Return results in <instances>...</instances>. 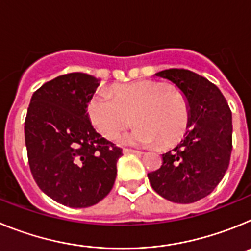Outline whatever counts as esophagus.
<instances>
[{
	"instance_id": "1",
	"label": "esophagus",
	"mask_w": 251,
	"mask_h": 251,
	"mask_svg": "<svg viewBox=\"0 0 251 251\" xmlns=\"http://www.w3.org/2000/svg\"><path fill=\"white\" fill-rule=\"evenodd\" d=\"M123 153H134V154H141L142 151L139 150H132V148H123Z\"/></svg>"
}]
</instances>
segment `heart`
I'll list each match as a JSON object with an SVG mask.
<instances>
[{"mask_svg": "<svg viewBox=\"0 0 251 251\" xmlns=\"http://www.w3.org/2000/svg\"><path fill=\"white\" fill-rule=\"evenodd\" d=\"M90 123L104 138L113 139L133 121L137 126L121 138L126 145L170 147L185 136L190 105L185 95L157 81H137L100 89L86 105Z\"/></svg>", "mask_w": 251, "mask_h": 251, "instance_id": "b5f03b06", "label": "heart"}]
</instances>
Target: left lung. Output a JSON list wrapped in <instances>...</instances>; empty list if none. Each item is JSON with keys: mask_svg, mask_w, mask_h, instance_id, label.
<instances>
[{"mask_svg": "<svg viewBox=\"0 0 251 251\" xmlns=\"http://www.w3.org/2000/svg\"><path fill=\"white\" fill-rule=\"evenodd\" d=\"M156 76L172 81L190 105V124L176 148L162 154V166L148 174L152 188L177 203H192L214 191L229 167L232 151L231 110L206 77L186 69H167Z\"/></svg>", "mask_w": 251, "mask_h": 251, "instance_id": "8db88e82", "label": "left lung"}]
</instances>
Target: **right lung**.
I'll return each instance as SVG.
<instances>
[{"label": "right lung", "mask_w": 251, "mask_h": 251, "mask_svg": "<svg viewBox=\"0 0 251 251\" xmlns=\"http://www.w3.org/2000/svg\"><path fill=\"white\" fill-rule=\"evenodd\" d=\"M84 73L60 75L32 94L25 119L31 174L41 191L61 205L89 207L114 185L122 148L93 128L86 105L98 88Z\"/></svg>", "instance_id": "1"}]
</instances>
